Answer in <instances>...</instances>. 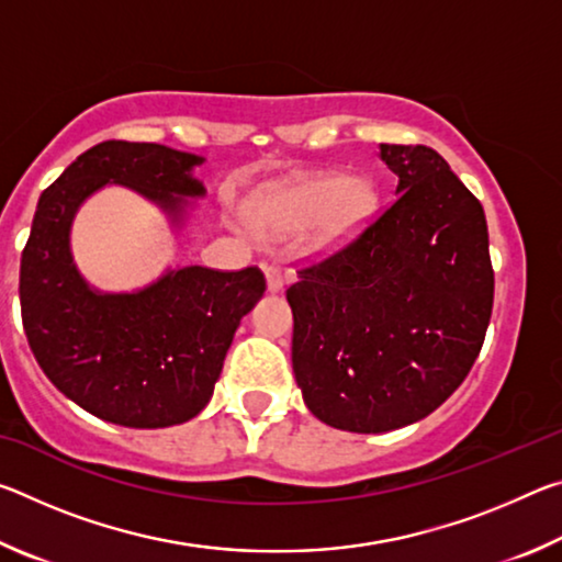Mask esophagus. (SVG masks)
Listing matches in <instances>:
<instances>
[{"label": "esophagus", "mask_w": 562, "mask_h": 562, "mask_svg": "<svg viewBox=\"0 0 562 562\" xmlns=\"http://www.w3.org/2000/svg\"><path fill=\"white\" fill-rule=\"evenodd\" d=\"M265 280H268V292L270 294H278L282 290V284H284L278 265H268V268H265Z\"/></svg>", "instance_id": "34e87169"}]
</instances>
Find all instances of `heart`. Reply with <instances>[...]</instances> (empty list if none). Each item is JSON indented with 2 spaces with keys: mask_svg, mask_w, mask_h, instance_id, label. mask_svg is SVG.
Instances as JSON below:
<instances>
[{
  "mask_svg": "<svg viewBox=\"0 0 562 562\" xmlns=\"http://www.w3.org/2000/svg\"><path fill=\"white\" fill-rule=\"evenodd\" d=\"M376 195L361 178L312 176L278 190L252 207V225L265 235L284 237L315 225L317 243L335 247L355 237L374 213Z\"/></svg>",
  "mask_w": 562,
  "mask_h": 562,
  "instance_id": "obj_1",
  "label": "heart"
}]
</instances>
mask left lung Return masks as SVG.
Returning a JSON list of instances; mask_svg holds the SVG:
<instances>
[{"mask_svg":"<svg viewBox=\"0 0 562 562\" xmlns=\"http://www.w3.org/2000/svg\"><path fill=\"white\" fill-rule=\"evenodd\" d=\"M396 198L345 250L290 284L292 369L319 422L384 434L439 408L486 339L483 205L426 146L379 144Z\"/></svg>","mask_w":562,"mask_h":562,"instance_id":"obj_1","label":"left lung"}]
</instances>
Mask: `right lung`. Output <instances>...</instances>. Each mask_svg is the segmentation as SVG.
<instances>
[{
	"instance_id": "obj_1",
	"label": "right lung",
	"mask_w": 562,
	"mask_h": 562,
	"mask_svg": "<svg viewBox=\"0 0 562 562\" xmlns=\"http://www.w3.org/2000/svg\"><path fill=\"white\" fill-rule=\"evenodd\" d=\"M203 156L160 144L103 140L81 154L36 205L19 268L26 339L74 404L128 429L190 422L211 402L240 319L260 302L258 268H168L133 292L91 288L71 255L79 207L106 186L136 190L180 231L205 195Z\"/></svg>"
}]
</instances>
